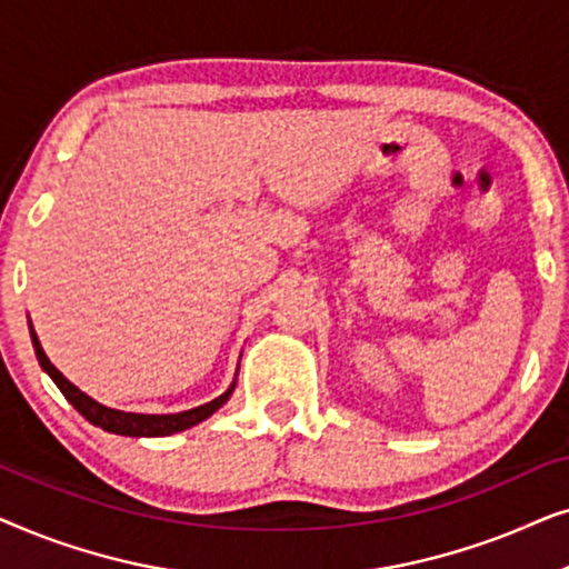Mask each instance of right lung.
<instances>
[{
  "label": "right lung",
  "instance_id": "right-lung-1",
  "mask_svg": "<svg viewBox=\"0 0 569 569\" xmlns=\"http://www.w3.org/2000/svg\"><path fill=\"white\" fill-rule=\"evenodd\" d=\"M30 337H33L38 362H41V368L49 372L53 383L59 386V391L64 393V399L72 403V407L80 411V415L88 419V422H92L106 432L129 435V438H162V435H173V432L189 430V427L204 422L209 415H214V411L230 399L232 388H236V386H230L228 391H224L222 396H217L214 401L201 403V407L189 409V411H178V415H131V411L108 409V407H103V403L92 401L88 393H82L80 388L69 383V380L61 376L57 368H53V365L49 362V357H46L41 341H38L33 329H30Z\"/></svg>",
  "mask_w": 569,
  "mask_h": 569
}]
</instances>
